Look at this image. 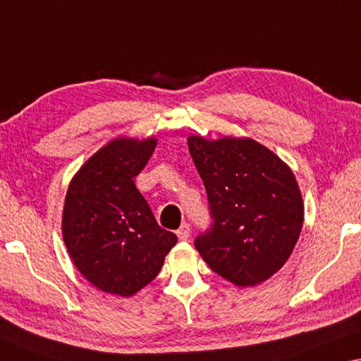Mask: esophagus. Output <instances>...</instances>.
I'll list each match as a JSON object with an SVG mask.
<instances>
[{
  "instance_id": "esophagus-1",
  "label": "esophagus",
  "mask_w": 361,
  "mask_h": 361,
  "mask_svg": "<svg viewBox=\"0 0 361 361\" xmlns=\"http://www.w3.org/2000/svg\"><path fill=\"white\" fill-rule=\"evenodd\" d=\"M176 234H177V237H179V240H187V238L190 237V226L184 223L179 227V229H177Z\"/></svg>"
}]
</instances>
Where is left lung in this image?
I'll use <instances>...</instances> for the list:
<instances>
[{"label":"left lung","instance_id":"left-lung-1","mask_svg":"<svg viewBox=\"0 0 361 361\" xmlns=\"http://www.w3.org/2000/svg\"><path fill=\"white\" fill-rule=\"evenodd\" d=\"M208 193L212 229L195 248L237 287L268 281L289 259L303 226V200L292 169L248 137L187 138Z\"/></svg>","mask_w":361,"mask_h":361}]
</instances>
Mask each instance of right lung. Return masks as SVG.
<instances>
[{
	"instance_id": "add662e5",
	"label": "right lung",
	"mask_w": 361,
	"mask_h": 361,
	"mask_svg": "<svg viewBox=\"0 0 361 361\" xmlns=\"http://www.w3.org/2000/svg\"><path fill=\"white\" fill-rule=\"evenodd\" d=\"M157 143L154 137L114 138L87 159L66 193V248L80 274L103 292L134 295L158 276L177 242L134 184Z\"/></svg>"
}]
</instances>
